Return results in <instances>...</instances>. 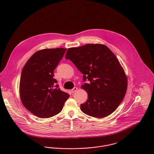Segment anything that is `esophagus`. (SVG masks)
Wrapping results in <instances>:
<instances>
[{
  "label": "esophagus",
  "mask_w": 154,
  "mask_h": 154,
  "mask_svg": "<svg viewBox=\"0 0 154 154\" xmlns=\"http://www.w3.org/2000/svg\"><path fill=\"white\" fill-rule=\"evenodd\" d=\"M77 90H78V88H76V87H74V88H73V89H72V92L74 93V92H75Z\"/></svg>",
  "instance_id": "1"
}]
</instances>
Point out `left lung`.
I'll list each match as a JSON object with an SVG mask.
<instances>
[{
  "label": "left lung",
  "mask_w": 154,
  "mask_h": 154,
  "mask_svg": "<svg viewBox=\"0 0 154 154\" xmlns=\"http://www.w3.org/2000/svg\"><path fill=\"white\" fill-rule=\"evenodd\" d=\"M69 59L84 75L81 86L88 100L81 110L88 116L105 117L112 114L123 101L128 88L123 68L109 48L104 44H87L67 49Z\"/></svg>",
  "instance_id": "1"
}]
</instances>
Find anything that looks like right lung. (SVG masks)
I'll use <instances>...</instances> for the list:
<instances>
[{
	"label": "right lung",
	"mask_w": 154,
	"mask_h": 154,
	"mask_svg": "<svg viewBox=\"0 0 154 154\" xmlns=\"http://www.w3.org/2000/svg\"><path fill=\"white\" fill-rule=\"evenodd\" d=\"M66 48H45L36 51L22 69L20 95L22 104L35 116L49 118L59 114L69 95L61 91L53 72Z\"/></svg>",
	"instance_id": "obj_1"
}]
</instances>
